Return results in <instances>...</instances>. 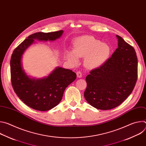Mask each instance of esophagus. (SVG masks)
<instances>
[{"label": "esophagus", "mask_w": 146, "mask_h": 146, "mask_svg": "<svg viewBox=\"0 0 146 146\" xmlns=\"http://www.w3.org/2000/svg\"><path fill=\"white\" fill-rule=\"evenodd\" d=\"M77 77H78V78H81V77H82V74L81 72H80V71H78V72H77Z\"/></svg>", "instance_id": "1"}]
</instances>
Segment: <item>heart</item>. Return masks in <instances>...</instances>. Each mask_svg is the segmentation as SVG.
Masks as SVG:
<instances>
[{
	"label": "heart",
	"instance_id": "obj_1",
	"mask_svg": "<svg viewBox=\"0 0 146 146\" xmlns=\"http://www.w3.org/2000/svg\"><path fill=\"white\" fill-rule=\"evenodd\" d=\"M111 53L110 46L91 36L76 38L73 42V51H67L66 57L73 64L78 58H84V64L89 69H96L105 63Z\"/></svg>",
	"mask_w": 146,
	"mask_h": 146
}]
</instances>
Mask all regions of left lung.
<instances>
[{"mask_svg":"<svg viewBox=\"0 0 146 146\" xmlns=\"http://www.w3.org/2000/svg\"><path fill=\"white\" fill-rule=\"evenodd\" d=\"M118 48L100 67L86 77L84 98L96 109L110 110L119 106L132 93L137 78L135 49L119 36Z\"/></svg>","mask_w":146,"mask_h":146,"instance_id":"8db88e82","label":"left lung"}]
</instances>
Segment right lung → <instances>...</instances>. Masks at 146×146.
<instances>
[{
    "mask_svg": "<svg viewBox=\"0 0 146 146\" xmlns=\"http://www.w3.org/2000/svg\"><path fill=\"white\" fill-rule=\"evenodd\" d=\"M62 30L44 33L37 32L29 36L14 50L10 60L11 81L13 88L25 105L38 111H47L58 105L66 88L76 78L72 70L57 67L43 78L29 77L23 69L22 56L34 40H55L63 34Z\"/></svg>",
    "mask_w": 146,
    "mask_h": 146,
    "instance_id": "add662e5",
    "label": "right lung"
}]
</instances>
